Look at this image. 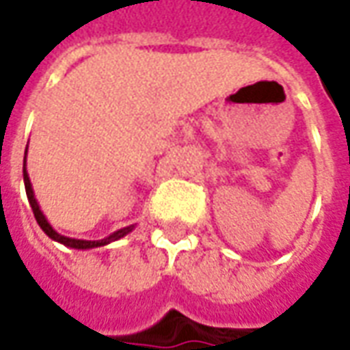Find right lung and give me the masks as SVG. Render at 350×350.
Wrapping results in <instances>:
<instances>
[{"label":"right lung","mask_w":350,"mask_h":350,"mask_svg":"<svg viewBox=\"0 0 350 350\" xmlns=\"http://www.w3.org/2000/svg\"><path fill=\"white\" fill-rule=\"evenodd\" d=\"M26 155H27V148H26ZM24 185H26V195L27 200H29V206H31V210H33V215L37 223H39V227L42 228V232L52 238L54 242L64 243L65 247H72V250H95V247H103V245H108V243L116 242V240H120L123 236H127L135 228V225H129V227H123L120 230H116L107 238H103V240H77V238H69V236H64L57 232L56 228L52 227L49 223V219L44 217V213L41 212V206L37 202V198H35L33 187H31V182H29V176H27L26 170V157H24Z\"/></svg>","instance_id":"obj_1"}]
</instances>
